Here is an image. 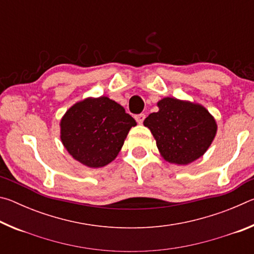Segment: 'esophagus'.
<instances>
[{"label": "esophagus", "instance_id": "obj_1", "mask_svg": "<svg viewBox=\"0 0 254 254\" xmlns=\"http://www.w3.org/2000/svg\"><path fill=\"white\" fill-rule=\"evenodd\" d=\"M135 120H136V122L139 123V124H142L143 123V121H144V119H145V114H143V113H141V114H137V115H135Z\"/></svg>", "mask_w": 254, "mask_h": 254}]
</instances>
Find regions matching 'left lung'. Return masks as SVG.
Instances as JSON below:
<instances>
[{"mask_svg":"<svg viewBox=\"0 0 254 254\" xmlns=\"http://www.w3.org/2000/svg\"><path fill=\"white\" fill-rule=\"evenodd\" d=\"M159 111L144 120L165 160L188 165L203 156L216 134L214 118L204 106L165 97Z\"/></svg>","mask_w":254,"mask_h":254,"instance_id":"obj_1","label":"left lung"}]
</instances>
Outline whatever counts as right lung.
Masks as SVG:
<instances>
[{"label": "right lung", "instance_id": "obj_1", "mask_svg": "<svg viewBox=\"0 0 254 254\" xmlns=\"http://www.w3.org/2000/svg\"><path fill=\"white\" fill-rule=\"evenodd\" d=\"M136 122L117 102L106 96L86 98L66 112L60 139L75 160L89 168L113 161Z\"/></svg>", "mask_w": 254, "mask_h": 254}]
</instances>
